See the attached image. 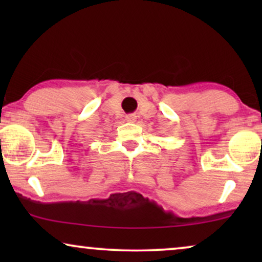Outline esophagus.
I'll return each instance as SVG.
<instances>
[{
    "instance_id": "34e87169",
    "label": "esophagus",
    "mask_w": 262,
    "mask_h": 262,
    "mask_svg": "<svg viewBox=\"0 0 262 262\" xmlns=\"http://www.w3.org/2000/svg\"><path fill=\"white\" fill-rule=\"evenodd\" d=\"M125 119H126L127 123H135L136 119H137V117H136L135 114H127Z\"/></svg>"
}]
</instances>
